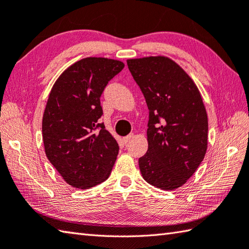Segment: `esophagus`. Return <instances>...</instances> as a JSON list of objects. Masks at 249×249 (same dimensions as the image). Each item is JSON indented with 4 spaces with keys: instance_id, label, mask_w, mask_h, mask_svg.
Segmentation results:
<instances>
[{
    "instance_id": "34e87169",
    "label": "esophagus",
    "mask_w": 249,
    "mask_h": 249,
    "mask_svg": "<svg viewBox=\"0 0 249 249\" xmlns=\"http://www.w3.org/2000/svg\"><path fill=\"white\" fill-rule=\"evenodd\" d=\"M133 138H134V134H129L127 136H125V137H123V141L126 143V142H128V141H130Z\"/></svg>"
}]
</instances>
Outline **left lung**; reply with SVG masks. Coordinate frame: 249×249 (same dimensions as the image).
I'll list each match as a JSON object with an SVG mask.
<instances>
[{
    "label": "left lung",
    "mask_w": 249,
    "mask_h": 249,
    "mask_svg": "<svg viewBox=\"0 0 249 249\" xmlns=\"http://www.w3.org/2000/svg\"><path fill=\"white\" fill-rule=\"evenodd\" d=\"M127 66L149 109L141 175L153 187L175 190L188 181L206 154L208 120L201 92L168 57L128 59Z\"/></svg>",
    "instance_id": "8db88e82"
}]
</instances>
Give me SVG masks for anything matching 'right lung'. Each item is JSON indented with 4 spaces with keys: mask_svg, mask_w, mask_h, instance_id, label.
I'll list each match as a JSON object with an SVG mask.
<instances>
[{
    "mask_svg": "<svg viewBox=\"0 0 249 249\" xmlns=\"http://www.w3.org/2000/svg\"><path fill=\"white\" fill-rule=\"evenodd\" d=\"M124 63L87 57L61 73L50 92L42 121L47 159L65 181L89 189L109 178L119 144L104 123L100 96Z\"/></svg>",
    "mask_w": 249,
    "mask_h": 249,
    "instance_id": "obj_1",
    "label": "right lung"
}]
</instances>
